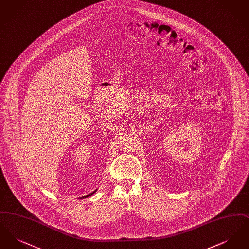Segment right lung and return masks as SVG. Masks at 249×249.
I'll list each match as a JSON object with an SVG mask.
<instances>
[{"instance_id": "right-lung-1", "label": "right lung", "mask_w": 249, "mask_h": 249, "mask_svg": "<svg viewBox=\"0 0 249 249\" xmlns=\"http://www.w3.org/2000/svg\"><path fill=\"white\" fill-rule=\"evenodd\" d=\"M97 191V190H94L93 192H91V193H89V194H88V195H86V196H84V197H81L80 199H84V198H88V197H89V196H91V195H93L94 194L95 192Z\"/></svg>"}]
</instances>
